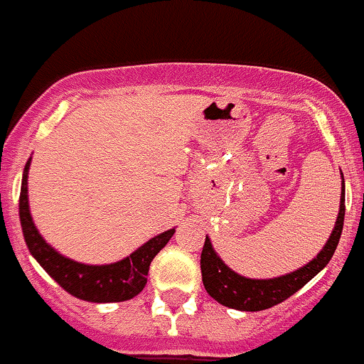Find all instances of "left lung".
I'll list each match as a JSON object with an SVG mask.
<instances>
[{
    "instance_id": "obj_1",
    "label": "left lung",
    "mask_w": 364,
    "mask_h": 364,
    "mask_svg": "<svg viewBox=\"0 0 364 364\" xmlns=\"http://www.w3.org/2000/svg\"><path fill=\"white\" fill-rule=\"evenodd\" d=\"M344 188H342V199H340V212L338 218H336V225H334L333 235L325 244V248L318 254V257L310 261L306 267L291 272V274L272 278V280H250V278H244V276L232 272L214 254L210 240L205 238V246H203V252H200V274H203V284H205L206 293L223 306L242 310V312H259V310L272 308L286 301V299H289L302 286H306L308 282L312 280L314 276L318 274L319 270L323 269L333 257L334 250L338 246L340 235H342V228H344Z\"/></svg>"
}]
</instances>
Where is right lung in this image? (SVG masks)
<instances>
[{"mask_svg": "<svg viewBox=\"0 0 364 364\" xmlns=\"http://www.w3.org/2000/svg\"><path fill=\"white\" fill-rule=\"evenodd\" d=\"M28 168L30 161L24 167L22 188H20V223L28 250L31 252L37 263L65 289L73 297L82 299L88 302H122L136 297L146 286V276L150 263L159 250L171 240L174 229L165 231L144 246L133 252L129 257L112 264L92 267V264L75 263L60 255L43 240L33 222H31L30 208H28Z\"/></svg>", "mask_w": 364, "mask_h": 364, "instance_id": "obj_1", "label": "right lung"}]
</instances>
